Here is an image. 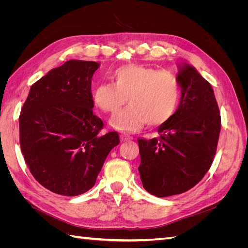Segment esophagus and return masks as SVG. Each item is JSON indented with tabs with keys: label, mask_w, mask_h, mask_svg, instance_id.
I'll return each mask as SVG.
<instances>
[{
	"label": "esophagus",
	"mask_w": 248,
	"mask_h": 248,
	"mask_svg": "<svg viewBox=\"0 0 248 248\" xmlns=\"http://www.w3.org/2000/svg\"><path fill=\"white\" fill-rule=\"evenodd\" d=\"M120 139H121V141H127V140H132L131 137L126 136V134H121V136H120Z\"/></svg>",
	"instance_id": "1"
}]
</instances>
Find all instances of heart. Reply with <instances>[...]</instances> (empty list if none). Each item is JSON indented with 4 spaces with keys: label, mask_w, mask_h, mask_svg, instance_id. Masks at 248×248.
Segmentation results:
<instances>
[{
    "label": "heart",
    "mask_w": 248,
    "mask_h": 248,
    "mask_svg": "<svg viewBox=\"0 0 248 248\" xmlns=\"http://www.w3.org/2000/svg\"><path fill=\"white\" fill-rule=\"evenodd\" d=\"M112 84L97 85L93 90V102L102 111L114 114L128 97L130 104L110 119L115 128L132 132L146 123L159 126L177 110L181 89L174 73L141 64L119 67L110 76Z\"/></svg>",
    "instance_id": "1"
}]
</instances>
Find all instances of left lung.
Wrapping results in <instances>:
<instances>
[{
	"label": "left lung",
	"instance_id": "obj_1",
	"mask_svg": "<svg viewBox=\"0 0 248 248\" xmlns=\"http://www.w3.org/2000/svg\"><path fill=\"white\" fill-rule=\"evenodd\" d=\"M181 99L159 138L139 139V171L144 188L158 198L183 193L204 178L220 133V111L213 89L197 69L178 65Z\"/></svg>",
	"mask_w": 248,
	"mask_h": 248
}]
</instances>
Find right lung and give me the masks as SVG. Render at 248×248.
<instances>
[{"mask_svg":"<svg viewBox=\"0 0 248 248\" xmlns=\"http://www.w3.org/2000/svg\"><path fill=\"white\" fill-rule=\"evenodd\" d=\"M99 63L70 60L37 80L19 115L21 153L33 177L46 189L76 197L91 189L116 131L101 134L93 114L91 82Z\"/></svg>","mask_w":248,"mask_h":248,"instance_id":"right-lung-1","label":"right lung"}]
</instances>
